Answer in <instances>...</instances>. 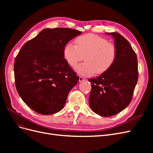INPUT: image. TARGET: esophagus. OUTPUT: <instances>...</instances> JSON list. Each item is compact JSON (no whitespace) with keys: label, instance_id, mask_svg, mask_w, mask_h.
Here are the masks:
<instances>
[{"label":"esophagus","instance_id":"obj_1","mask_svg":"<svg viewBox=\"0 0 153 153\" xmlns=\"http://www.w3.org/2000/svg\"><path fill=\"white\" fill-rule=\"evenodd\" d=\"M85 80V79L83 77H82V76H79V82H83V81H84Z\"/></svg>","mask_w":153,"mask_h":153}]
</instances>
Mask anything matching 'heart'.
Instances as JSON below:
<instances>
[{"label":"heart","mask_w":153,"mask_h":153,"mask_svg":"<svg viewBox=\"0 0 153 153\" xmlns=\"http://www.w3.org/2000/svg\"><path fill=\"white\" fill-rule=\"evenodd\" d=\"M74 43L75 45L71 43L65 45L64 57L69 65L74 68L84 56L85 61L76 67V71L82 75L103 74L113 66L116 60V46L98 35L87 34L79 36Z\"/></svg>","instance_id":"1"}]
</instances>
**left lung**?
<instances>
[{
	"mask_svg": "<svg viewBox=\"0 0 153 153\" xmlns=\"http://www.w3.org/2000/svg\"><path fill=\"white\" fill-rule=\"evenodd\" d=\"M112 36L117 50V58L108 71L91 82L90 107L101 116L110 117L119 113L131 102L138 81L137 57L128 41L117 32Z\"/></svg>",
	"mask_w": 153,
	"mask_h": 153,
	"instance_id": "8db88e82",
	"label": "left lung"
}]
</instances>
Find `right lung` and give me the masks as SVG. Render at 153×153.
Wrapping results in <instances>:
<instances>
[{"instance_id":"add662e5","label":"right lung","mask_w":153,"mask_h":153,"mask_svg":"<svg viewBox=\"0 0 153 153\" xmlns=\"http://www.w3.org/2000/svg\"><path fill=\"white\" fill-rule=\"evenodd\" d=\"M82 32L69 28L45 29L26 42L15 59L18 93L27 106L43 115L61 110L79 77L64 58L65 45Z\"/></svg>"}]
</instances>
